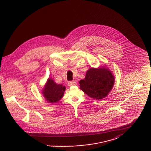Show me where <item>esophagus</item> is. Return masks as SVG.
<instances>
[{
	"label": "esophagus",
	"instance_id": "obj_1",
	"mask_svg": "<svg viewBox=\"0 0 151 151\" xmlns=\"http://www.w3.org/2000/svg\"><path fill=\"white\" fill-rule=\"evenodd\" d=\"M76 85V83L75 81H70L68 82V86H73Z\"/></svg>",
	"mask_w": 151,
	"mask_h": 151
}]
</instances>
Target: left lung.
<instances>
[{"label": "left lung", "instance_id": "left-lung-1", "mask_svg": "<svg viewBox=\"0 0 151 151\" xmlns=\"http://www.w3.org/2000/svg\"><path fill=\"white\" fill-rule=\"evenodd\" d=\"M114 77L108 68H91L84 79L79 81L80 88L89 97L96 100L106 97L114 86Z\"/></svg>", "mask_w": 151, "mask_h": 151}]
</instances>
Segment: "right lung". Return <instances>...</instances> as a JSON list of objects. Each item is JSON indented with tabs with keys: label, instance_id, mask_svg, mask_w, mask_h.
Here are the masks:
<instances>
[{
	"label": "right lung",
	"instance_id": "add662e5",
	"mask_svg": "<svg viewBox=\"0 0 151 151\" xmlns=\"http://www.w3.org/2000/svg\"><path fill=\"white\" fill-rule=\"evenodd\" d=\"M65 87L62 84H57L51 79L47 80L42 91L44 97L50 103L57 102L63 96Z\"/></svg>",
	"mask_w": 151,
	"mask_h": 151
}]
</instances>
